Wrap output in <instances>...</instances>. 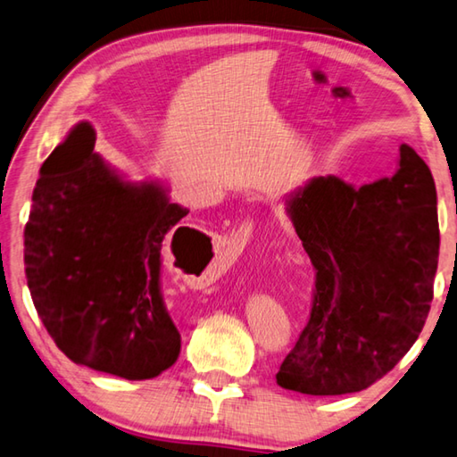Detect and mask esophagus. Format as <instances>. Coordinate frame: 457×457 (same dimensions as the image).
I'll return each instance as SVG.
<instances>
[{
    "instance_id": "34e87169",
    "label": "esophagus",
    "mask_w": 457,
    "mask_h": 457,
    "mask_svg": "<svg viewBox=\"0 0 457 457\" xmlns=\"http://www.w3.org/2000/svg\"><path fill=\"white\" fill-rule=\"evenodd\" d=\"M251 233H253V222L246 220V222H243V224H241V228L237 230V238H238V241H241V243L245 245L246 241H249Z\"/></svg>"
}]
</instances>
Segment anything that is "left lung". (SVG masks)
I'll return each mask as SVG.
<instances>
[{"label": "left lung", "instance_id": "obj_1", "mask_svg": "<svg viewBox=\"0 0 457 457\" xmlns=\"http://www.w3.org/2000/svg\"><path fill=\"white\" fill-rule=\"evenodd\" d=\"M287 212L315 267V293L277 383L307 395L367 389L426 325L439 257L434 176L402 144L389 179L355 188L317 176L291 192Z\"/></svg>", "mask_w": 457, "mask_h": 457}]
</instances>
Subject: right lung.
Masks as SVG:
<instances>
[{"label": "right lung", "instance_id": "obj_1", "mask_svg": "<svg viewBox=\"0 0 457 457\" xmlns=\"http://www.w3.org/2000/svg\"><path fill=\"white\" fill-rule=\"evenodd\" d=\"M94 144L92 124L79 122L39 168L23 230L28 287L71 361L152 379L180 353L160 270L164 238L188 211L170 203L160 182L124 180ZM172 253L179 261L174 238Z\"/></svg>", "mask_w": 457, "mask_h": 457}]
</instances>
